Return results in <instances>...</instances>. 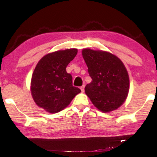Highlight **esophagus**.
<instances>
[{"mask_svg":"<svg viewBox=\"0 0 157 157\" xmlns=\"http://www.w3.org/2000/svg\"><path fill=\"white\" fill-rule=\"evenodd\" d=\"M80 89H81L82 92L84 91V85H82V86L80 87Z\"/></svg>","mask_w":157,"mask_h":157,"instance_id":"1","label":"esophagus"}]
</instances>
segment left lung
I'll use <instances>...</instances> for the list:
<instances>
[{
	"label": "left lung",
	"instance_id": "8db88e82",
	"mask_svg": "<svg viewBox=\"0 0 157 157\" xmlns=\"http://www.w3.org/2000/svg\"><path fill=\"white\" fill-rule=\"evenodd\" d=\"M88 72L92 79L85 86V94L102 112L116 110L123 104L128 95V73L116 55L102 50H82Z\"/></svg>",
	"mask_w": 157,
	"mask_h": 157
}]
</instances>
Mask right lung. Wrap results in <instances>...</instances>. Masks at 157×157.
<instances>
[{"mask_svg": "<svg viewBox=\"0 0 157 157\" xmlns=\"http://www.w3.org/2000/svg\"><path fill=\"white\" fill-rule=\"evenodd\" d=\"M78 53L76 48L58 50L43 57L32 76L31 94L39 107L49 113H57L70 104L81 92L73 86V78L66 68Z\"/></svg>", "mask_w": 157, "mask_h": 157, "instance_id": "1", "label": "right lung"}]
</instances>
